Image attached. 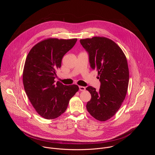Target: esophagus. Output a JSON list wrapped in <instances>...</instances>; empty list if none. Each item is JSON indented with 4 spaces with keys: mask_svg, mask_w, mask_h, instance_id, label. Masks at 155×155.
I'll return each mask as SVG.
<instances>
[{
    "mask_svg": "<svg viewBox=\"0 0 155 155\" xmlns=\"http://www.w3.org/2000/svg\"><path fill=\"white\" fill-rule=\"evenodd\" d=\"M79 90L81 91H84L85 90V88L84 87H81V86H79Z\"/></svg>",
    "mask_w": 155,
    "mask_h": 155,
    "instance_id": "obj_1",
    "label": "esophagus"
}]
</instances>
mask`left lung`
I'll return each mask as SVG.
<instances>
[{
  "label": "left lung",
  "instance_id": "left-lung-1",
  "mask_svg": "<svg viewBox=\"0 0 155 155\" xmlns=\"http://www.w3.org/2000/svg\"><path fill=\"white\" fill-rule=\"evenodd\" d=\"M80 43L88 54L90 67L98 71L101 83L99 91L91 86L86 88L91 95L87 110L97 120H107L119 109L127 92V58L117 45L104 37L81 39Z\"/></svg>",
  "mask_w": 155,
  "mask_h": 155
}]
</instances>
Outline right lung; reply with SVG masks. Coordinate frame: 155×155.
I'll return each mask as SVG.
<instances>
[{"label": "right lung", "mask_w": 155, "mask_h": 155, "mask_svg": "<svg viewBox=\"0 0 155 155\" xmlns=\"http://www.w3.org/2000/svg\"><path fill=\"white\" fill-rule=\"evenodd\" d=\"M76 41L77 39H45L35 45L27 56L22 74L24 87L32 106L45 119H53L62 114L79 90L76 85L66 86L54 81L63 56Z\"/></svg>", "instance_id": "1"}]
</instances>
